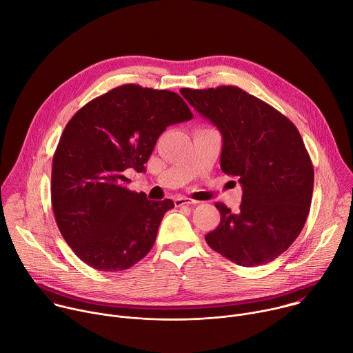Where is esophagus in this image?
Wrapping results in <instances>:
<instances>
[{
    "mask_svg": "<svg viewBox=\"0 0 353 353\" xmlns=\"http://www.w3.org/2000/svg\"><path fill=\"white\" fill-rule=\"evenodd\" d=\"M174 204H176V207H181V205H195V204H198V201L191 199V198H188V196H177V198L174 199Z\"/></svg>",
    "mask_w": 353,
    "mask_h": 353,
    "instance_id": "1",
    "label": "esophagus"
}]
</instances>
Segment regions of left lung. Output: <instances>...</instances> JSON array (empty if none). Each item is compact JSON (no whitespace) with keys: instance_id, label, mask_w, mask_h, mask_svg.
Returning a JSON list of instances; mask_svg holds the SVG:
<instances>
[{"instance_id":"1","label":"left lung","mask_w":353,"mask_h":353,"mask_svg":"<svg viewBox=\"0 0 353 353\" xmlns=\"http://www.w3.org/2000/svg\"><path fill=\"white\" fill-rule=\"evenodd\" d=\"M180 92L221 131L222 172L243 188L237 214L215 204L221 222L205 236L208 245L241 267L274 261L303 229L312 204L314 169L296 125L237 86Z\"/></svg>"}]
</instances>
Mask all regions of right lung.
<instances>
[{"mask_svg": "<svg viewBox=\"0 0 353 353\" xmlns=\"http://www.w3.org/2000/svg\"><path fill=\"white\" fill-rule=\"evenodd\" d=\"M191 119L180 94L135 83L109 90L72 116L53 157L52 205L79 260L116 272L149 253L174 204L128 190L125 174L145 172L166 127Z\"/></svg>", "mask_w": 353, "mask_h": 353, "instance_id": "add662e5", "label": "right lung"}]
</instances>
